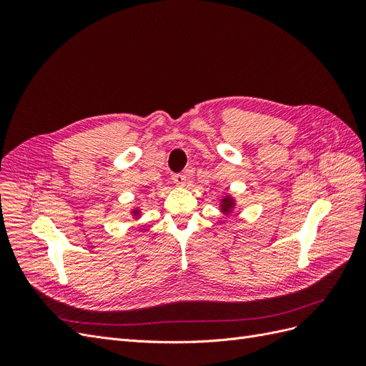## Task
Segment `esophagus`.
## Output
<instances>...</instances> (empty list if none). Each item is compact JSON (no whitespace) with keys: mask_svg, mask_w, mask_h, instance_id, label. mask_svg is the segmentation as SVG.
I'll return each instance as SVG.
<instances>
[{"mask_svg":"<svg viewBox=\"0 0 366 366\" xmlns=\"http://www.w3.org/2000/svg\"><path fill=\"white\" fill-rule=\"evenodd\" d=\"M172 183L177 186H186L187 177L184 174H174L172 175Z\"/></svg>","mask_w":366,"mask_h":366,"instance_id":"1","label":"esophagus"}]
</instances>
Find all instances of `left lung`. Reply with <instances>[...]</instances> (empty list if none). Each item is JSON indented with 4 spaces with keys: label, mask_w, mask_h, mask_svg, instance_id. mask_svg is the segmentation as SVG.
<instances>
[{
    "label": "left lung",
    "mask_w": 366,
    "mask_h": 366,
    "mask_svg": "<svg viewBox=\"0 0 366 366\" xmlns=\"http://www.w3.org/2000/svg\"><path fill=\"white\" fill-rule=\"evenodd\" d=\"M218 207H219V212L223 214L224 217L232 215L237 210V207H238L237 197L234 194H230V192H224L223 195L219 197Z\"/></svg>",
    "instance_id": "8db88e82"
}]
</instances>
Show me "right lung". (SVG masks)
I'll use <instances>...</instances> for the list:
<instances>
[{
	"label": "right lung",
	"mask_w": 366,
	"mask_h": 366,
	"mask_svg": "<svg viewBox=\"0 0 366 366\" xmlns=\"http://www.w3.org/2000/svg\"><path fill=\"white\" fill-rule=\"evenodd\" d=\"M129 215L134 218V219H140V217L143 215V210H142V206L140 204H136V206H132L131 209H129Z\"/></svg>",
	"instance_id": "right-lung-1"
}]
</instances>
